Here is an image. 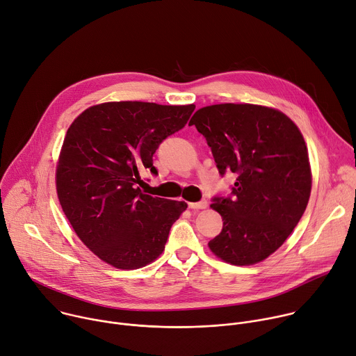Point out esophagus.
<instances>
[{
	"label": "esophagus",
	"mask_w": 356,
	"mask_h": 356,
	"mask_svg": "<svg viewBox=\"0 0 356 356\" xmlns=\"http://www.w3.org/2000/svg\"><path fill=\"white\" fill-rule=\"evenodd\" d=\"M188 207L191 209H205L208 207V202L207 201H201V202H191L188 204Z\"/></svg>",
	"instance_id": "obj_1"
}]
</instances>
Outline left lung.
<instances>
[{"mask_svg": "<svg viewBox=\"0 0 356 356\" xmlns=\"http://www.w3.org/2000/svg\"><path fill=\"white\" fill-rule=\"evenodd\" d=\"M220 174L238 175L233 198L211 205L223 219L208 246L233 266H252L277 250L300 222L312 175L304 137L283 111L250 103L212 104L196 111Z\"/></svg>", "mask_w": 356, "mask_h": 356, "instance_id": "8db88e82", "label": "left lung"}]
</instances>
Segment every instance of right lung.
<instances>
[{
  "instance_id": "right-lung-1",
  "label": "right lung",
  "mask_w": 356,
  "mask_h": 356,
  "mask_svg": "<svg viewBox=\"0 0 356 356\" xmlns=\"http://www.w3.org/2000/svg\"><path fill=\"white\" fill-rule=\"evenodd\" d=\"M195 104L107 102L79 114L66 131L56 165L63 213L83 245L104 263L136 270L164 249L185 202L154 198L140 189L152 155L181 130Z\"/></svg>"
}]
</instances>
